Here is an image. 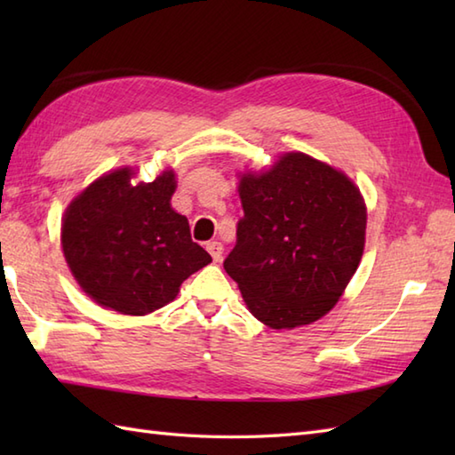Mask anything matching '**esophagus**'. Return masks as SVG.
<instances>
[{
  "label": "esophagus",
  "instance_id": "esophagus-1",
  "mask_svg": "<svg viewBox=\"0 0 455 455\" xmlns=\"http://www.w3.org/2000/svg\"><path fill=\"white\" fill-rule=\"evenodd\" d=\"M207 250H209V254H211L212 259H215V262H220V259H222V250H225L220 243H209Z\"/></svg>",
  "mask_w": 455,
  "mask_h": 455
}]
</instances>
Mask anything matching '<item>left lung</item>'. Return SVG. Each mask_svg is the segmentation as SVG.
Wrapping results in <instances>:
<instances>
[{
    "label": "left lung",
    "instance_id": "1",
    "mask_svg": "<svg viewBox=\"0 0 455 455\" xmlns=\"http://www.w3.org/2000/svg\"><path fill=\"white\" fill-rule=\"evenodd\" d=\"M244 217L225 259L246 307L269 328L324 316L342 297L363 254L367 211L355 183L303 152H287L262 173H243Z\"/></svg>",
    "mask_w": 455,
    "mask_h": 455
}]
</instances>
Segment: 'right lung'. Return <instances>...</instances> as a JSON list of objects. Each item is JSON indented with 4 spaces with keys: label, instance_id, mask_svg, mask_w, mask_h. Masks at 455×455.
<instances>
[{
    "label": "right lung",
    "instance_id": "obj_1",
    "mask_svg": "<svg viewBox=\"0 0 455 455\" xmlns=\"http://www.w3.org/2000/svg\"><path fill=\"white\" fill-rule=\"evenodd\" d=\"M132 176L131 168L105 173L68 205L62 250L95 303L142 316L173 301L180 285L212 259L172 209L176 173L166 170L137 186Z\"/></svg>",
    "mask_w": 455,
    "mask_h": 455
}]
</instances>
